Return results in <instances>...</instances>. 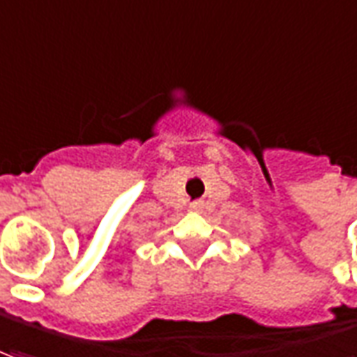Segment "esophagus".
<instances>
[{
  "mask_svg": "<svg viewBox=\"0 0 357 357\" xmlns=\"http://www.w3.org/2000/svg\"><path fill=\"white\" fill-rule=\"evenodd\" d=\"M202 206H204L202 200H196V202L190 204V210H192V211H200V210H202Z\"/></svg>",
  "mask_w": 357,
  "mask_h": 357,
  "instance_id": "1",
  "label": "esophagus"
}]
</instances>
